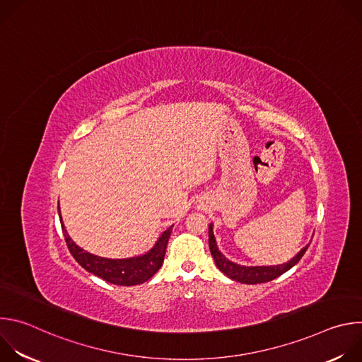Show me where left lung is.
I'll return each instance as SVG.
<instances>
[{"instance_id":"8db88e82","label":"left lung","mask_w":362,"mask_h":362,"mask_svg":"<svg viewBox=\"0 0 362 362\" xmlns=\"http://www.w3.org/2000/svg\"><path fill=\"white\" fill-rule=\"evenodd\" d=\"M309 245H306L293 259H291L289 262L284 264V265H276V267H240L236 265L230 261H228L226 257L219 252L218 246H216V240L214 236V228L212 225H209V249L211 253L215 259L216 267L230 279L236 281V282H242V284H247V285H255V284H264V282H269L278 276H281L282 274H285L286 271H289L293 265H296L300 257L303 256V253L306 252Z\"/></svg>"}]
</instances>
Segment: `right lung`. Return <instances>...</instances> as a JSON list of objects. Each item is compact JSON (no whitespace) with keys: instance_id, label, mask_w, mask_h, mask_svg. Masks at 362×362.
<instances>
[{"instance_id":"add662e5","label":"right lung","mask_w":362,"mask_h":362,"mask_svg":"<svg viewBox=\"0 0 362 362\" xmlns=\"http://www.w3.org/2000/svg\"><path fill=\"white\" fill-rule=\"evenodd\" d=\"M60 209V208H59ZM60 214V212H59ZM62 221V218H60ZM63 233L66 243L69 246L70 253L73 255L74 259L90 274L105 279L110 284L115 285H122V286H133V285H140L146 281H148L154 274H156L163 261H165V255H166V247L168 242L172 233V228L165 230L159 240L156 242L143 256H136L130 257V259H107V257H100L95 255H91L81 247H78L67 235L64 226Z\"/></svg>"}]
</instances>
